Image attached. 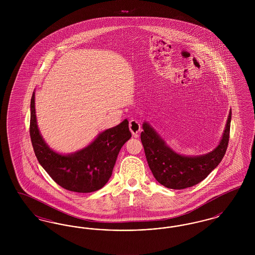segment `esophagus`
<instances>
[{
	"mask_svg": "<svg viewBox=\"0 0 255 255\" xmlns=\"http://www.w3.org/2000/svg\"><path fill=\"white\" fill-rule=\"evenodd\" d=\"M129 128L130 131L134 137H137L138 134L137 133L140 132V124L136 122L135 120H131L129 122Z\"/></svg>",
	"mask_w": 255,
	"mask_h": 255,
	"instance_id": "obj_1",
	"label": "esophagus"
}]
</instances>
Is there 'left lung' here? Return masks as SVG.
<instances>
[{
	"mask_svg": "<svg viewBox=\"0 0 255 255\" xmlns=\"http://www.w3.org/2000/svg\"><path fill=\"white\" fill-rule=\"evenodd\" d=\"M231 110L219 145L202 156L186 157L177 154L148 123L142 124L140 139L148 165L155 179L171 189H184L202 182L224 158L230 140Z\"/></svg>",
	"mask_w": 255,
	"mask_h": 255,
	"instance_id": "1",
	"label": "left lung"
}]
</instances>
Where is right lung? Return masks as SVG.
Here are the masks:
<instances>
[{
    "mask_svg": "<svg viewBox=\"0 0 255 255\" xmlns=\"http://www.w3.org/2000/svg\"><path fill=\"white\" fill-rule=\"evenodd\" d=\"M35 93L30 101L29 133L37 159L50 178L63 188L89 193L102 188L109 181L118 155L130 139L129 122L99 133L89 145L70 155H61L49 148L39 132L35 115Z\"/></svg>",
    "mask_w": 255,
    "mask_h": 255,
    "instance_id": "1",
    "label": "right lung"
}]
</instances>
